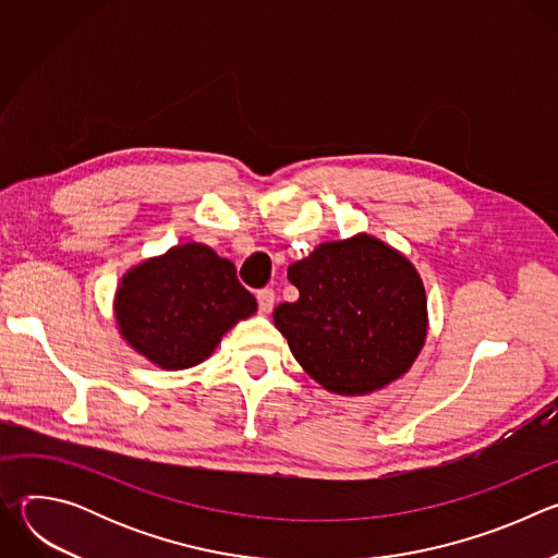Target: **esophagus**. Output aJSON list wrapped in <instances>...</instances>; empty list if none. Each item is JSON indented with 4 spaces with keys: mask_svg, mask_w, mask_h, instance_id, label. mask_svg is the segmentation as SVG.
Returning a JSON list of instances; mask_svg holds the SVG:
<instances>
[{
    "mask_svg": "<svg viewBox=\"0 0 558 558\" xmlns=\"http://www.w3.org/2000/svg\"><path fill=\"white\" fill-rule=\"evenodd\" d=\"M256 300H258V308L260 313H269L274 308V302H276V293L274 289H260L256 293Z\"/></svg>",
    "mask_w": 558,
    "mask_h": 558,
    "instance_id": "34e87169",
    "label": "esophagus"
}]
</instances>
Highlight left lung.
I'll return each instance as SVG.
<instances>
[{
    "label": "left lung",
    "instance_id": "1",
    "mask_svg": "<svg viewBox=\"0 0 558 558\" xmlns=\"http://www.w3.org/2000/svg\"><path fill=\"white\" fill-rule=\"evenodd\" d=\"M287 278L300 298L278 304L274 323L317 384L366 395L413 366L428 311L424 282L407 256L357 233L317 245Z\"/></svg>",
    "mask_w": 558,
    "mask_h": 558
}]
</instances>
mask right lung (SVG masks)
Returning <instances> with one entry per match:
<instances>
[{
	"mask_svg": "<svg viewBox=\"0 0 558 558\" xmlns=\"http://www.w3.org/2000/svg\"><path fill=\"white\" fill-rule=\"evenodd\" d=\"M256 308L233 263L201 243L177 245L132 267L114 295L123 340L166 371L207 360L222 336Z\"/></svg>",
	"mask_w": 558,
	"mask_h": 558,
	"instance_id": "add662e5",
	"label": "right lung"
}]
</instances>
